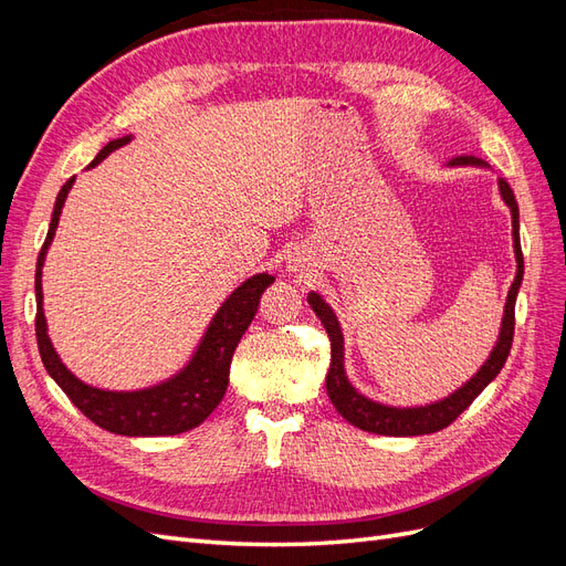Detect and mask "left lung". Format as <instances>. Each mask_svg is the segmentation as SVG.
<instances>
[{"label": "left lung", "instance_id": "left-lung-1", "mask_svg": "<svg viewBox=\"0 0 566 566\" xmlns=\"http://www.w3.org/2000/svg\"><path fill=\"white\" fill-rule=\"evenodd\" d=\"M451 165H479L484 167V163L472 156H460L451 160ZM501 184V196L505 205L512 212V235H515V256H517V276L510 285L507 302H505V316L501 325V337L495 342V347L491 356L486 358V364L476 370L474 378L470 382L462 385L458 391H453L451 397L443 401L430 403V406H418V408H394V406H382L375 403L366 397L358 394L345 375V339H342V331L337 316L328 304L323 302L321 295L310 293V304L321 318L325 333L331 337V370L325 375V389H328V397L333 406L337 408V413L349 420L354 427L364 432L373 434H385V437H418V434H432L449 427L462 410H465L479 394L484 391V387L501 373V368L507 361V354L512 347V335H515V302L517 293L522 285L524 276V256H522V245H520V208L515 193L505 179Z\"/></svg>", "mask_w": 566, "mask_h": 566}]
</instances>
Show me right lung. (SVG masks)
<instances>
[{"label": "right lung", "mask_w": 566, "mask_h": 566, "mask_svg": "<svg viewBox=\"0 0 566 566\" xmlns=\"http://www.w3.org/2000/svg\"><path fill=\"white\" fill-rule=\"evenodd\" d=\"M129 136L115 139L98 150V156L92 160L90 167L98 165L108 153L125 146ZM75 177L67 179L54 202V214H51V224L46 231V241L38 256V271H35V295H38V316H35V333H38V347L42 364L56 385L67 394L84 416L94 424L104 427V430L123 437H169L193 430L212 410L224 399V391L229 385V368L233 352L241 342L248 325L252 323L256 306L264 290L276 281L269 273H256L248 279L243 285H238L229 300L219 306L214 314L208 333H205L198 352L193 354L188 366L169 378L163 385L139 389V391H106L84 385L75 375L67 370L56 349L51 347V339L46 335V318L42 312V266L46 250L54 241V233L59 227L61 208L71 191Z\"/></svg>", "instance_id": "1"}]
</instances>
